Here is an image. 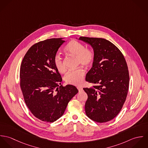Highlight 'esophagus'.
Instances as JSON below:
<instances>
[{
	"instance_id": "34e87169",
	"label": "esophagus",
	"mask_w": 148,
	"mask_h": 148,
	"mask_svg": "<svg viewBox=\"0 0 148 148\" xmlns=\"http://www.w3.org/2000/svg\"><path fill=\"white\" fill-rule=\"evenodd\" d=\"M77 88L78 89V90H79V92H81V91H82L83 89V88L82 87V86H77Z\"/></svg>"
}]
</instances>
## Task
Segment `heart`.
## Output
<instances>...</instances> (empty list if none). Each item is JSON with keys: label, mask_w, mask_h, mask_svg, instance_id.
Returning a JSON list of instances; mask_svg holds the SVG:
<instances>
[{"label": "heart", "mask_w": 148, "mask_h": 148, "mask_svg": "<svg viewBox=\"0 0 148 148\" xmlns=\"http://www.w3.org/2000/svg\"><path fill=\"white\" fill-rule=\"evenodd\" d=\"M64 50L68 55L76 57L77 63L81 64L85 67L89 66L93 63L94 56L92 52L85 49L84 45L77 40H71L66 45ZM53 63L60 73H64L65 71L63 58L59 54L55 56ZM84 74V70L82 68H79L69 71L65 76L64 80L67 84L80 85L83 82Z\"/></svg>", "instance_id": "1"}]
</instances>
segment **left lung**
<instances>
[{
    "instance_id": "obj_1",
    "label": "left lung",
    "mask_w": 148,
    "mask_h": 148,
    "mask_svg": "<svg viewBox=\"0 0 148 148\" xmlns=\"http://www.w3.org/2000/svg\"><path fill=\"white\" fill-rule=\"evenodd\" d=\"M90 45L94 58L85 80L95 85L84 88L88 95L86 116L97 123L113 119L120 112L127 98L129 76L125 59L119 48L102 38L80 37Z\"/></svg>"
}]
</instances>
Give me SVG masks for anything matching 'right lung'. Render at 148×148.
Returning <instances> with one entry per match:
<instances>
[{"label": "right lung", "instance_id": "right-lung-1", "mask_svg": "<svg viewBox=\"0 0 148 148\" xmlns=\"http://www.w3.org/2000/svg\"><path fill=\"white\" fill-rule=\"evenodd\" d=\"M63 38L33 45L25 55L20 70L21 88L31 112L42 121L53 123L63 115L69 101L78 93L76 86H63L53 58Z\"/></svg>", "mask_w": 148, "mask_h": 148}]
</instances>
